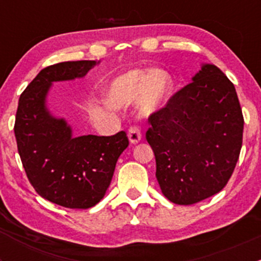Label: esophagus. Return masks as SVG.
Segmentation results:
<instances>
[{
    "instance_id": "1",
    "label": "esophagus",
    "mask_w": 261,
    "mask_h": 261,
    "mask_svg": "<svg viewBox=\"0 0 261 261\" xmlns=\"http://www.w3.org/2000/svg\"><path fill=\"white\" fill-rule=\"evenodd\" d=\"M141 136L143 135H141V130L139 126H130V128H128V140L131 141V144L139 143L141 140Z\"/></svg>"
}]
</instances>
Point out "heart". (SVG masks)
I'll return each instance as SVG.
<instances>
[{
	"instance_id": "obj_1",
	"label": "heart",
	"mask_w": 261,
	"mask_h": 261,
	"mask_svg": "<svg viewBox=\"0 0 261 261\" xmlns=\"http://www.w3.org/2000/svg\"><path fill=\"white\" fill-rule=\"evenodd\" d=\"M172 88V80L164 70L145 73L134 70L111 83L109 98L114 106H128L140 101L144 112L156 111L164 105Z\"/></svg>"
}]
</instances>
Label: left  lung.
Here are the masks:
<instances>
[{"label": "left lung", "instance_id": "8db88e82", "mask_svg": "<svg viewBox=\"0 0 261 261\" xmlns=\"http://www.w3.org/2000/svg\"><path fill=\"white\" fill-rule=\"evenodd\" d=\"M147 120L155 175L170 202L193 204L222 191L240 156L244 131L238 93L225 73L204 64Z\"/></svg>", "mask_w": 261, "mask_h": 261}]
</instances>
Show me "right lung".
<instances>
[{
	"instance_id": "obj_1",
	"label": "right lung",
	"mask_w": 261,
	"mask_h": 261,
	"mask_svg": "<svg viewBox=\"0 0 261 261\" xmlns=\"http://www.w3.org/2000/svg\"><path fill=\"white\" fill-rule=\"evenodd\" d=\"M94 65L96 60L49 65L18 99L14 131L28 179L43 198L67 208L86 210L103 198L118 156L128 146L125 131L73 138L70 126L46 109L53 82L84 77Z\"/></svg>"
}]
</instances>
